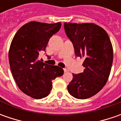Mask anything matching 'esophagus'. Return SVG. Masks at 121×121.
<instances>
[{"label":"esophagus","instance_id":"obj_1","mask_svg":"<svg viewBox=\"0 0 121 121\" xmlns=\"http://www.w3.org/2000/svg\"><path fill=\"white\" fill-rule=\"evenodd\" d=\"M63 70H64V72L66 73L68 71V69H63Z\"/></svg>","mask_w":121,"mask_h":121}]
</instances>
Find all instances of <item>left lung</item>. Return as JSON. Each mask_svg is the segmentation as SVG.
Segmentation results:
<instances>
[{
  "label": "left lung",
  "mask_w": 121,
  "mask_h": 121,
  "mask_svg": "<svg viewBox=\"0 0 121 121\" xmlns=\"http://www.w3.org/2000/svg\"><path fill=\"white\" fill-rule=\"evenodd\" d=\"M65 31L73 44L77 57L83 58V72L73 75L69 93L77 99H87L98 93L109 77L113 49L106 31L92 23H65Z\"/></svg>",
  "instance_id": "1"
}]
</instances>
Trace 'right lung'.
<instances>
[{
    "instance_id": "1",
    "label": "right lung",
    "mask_w": 121,
    "mask_h": 121,
    "mask_svg": "<svg viewBox=\"0 0 121 121\" xmlns=\"http://www.w3.org/2000/svg\"><path fill=\"white\" fill-rule=\"evenodd\" d=\"M61 23L31 21L17 31L12 40L9 60L19 88L35 99L46 97L52 90V80L63 75V69L40 61L39 52L45 50L50 38L58 32Z\"/></svg>"
}]
</instances>
